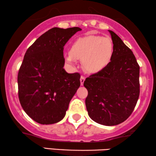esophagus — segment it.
I'll list each match as a JSON object with an SVG mask.
<instances>
[{
	"label": "esophagus",
	"mask_w": 156,
	"mask_h": 156,
	"mask_svg": "<svg viewBox=\"0 0 156 156\" xmlns=\"http://www.w3.org/2000/svg\"><path fill=\"white\" fill-rule=\"evenodd\" d=\"M85 77L84 76H81V77H80V82H81V85H83L84 84V82H85Z\"/></svg>",
	"instance_id": "1"
}]
</instances>
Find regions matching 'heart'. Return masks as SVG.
I'll list each match as a JSON object with an SVG mask.
<instances>
[{"mask_svg":"<svg viewBox=\"0 0 156 156\" xmlns=\"http://www.w3.org/2000/svg\"><path fill=\"white\" fill-rule=\"evenodd\" d=\"M114 50V44L110 38L89 35L73 42L65 59L71 65H74L76 59L82 60L84 69L94 74L109 65Z\"/></svg>","mask_w":156,"mask_h":156,"instance_id":"heart-1","label":"heart"}]
</instances>
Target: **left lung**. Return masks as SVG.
I'll return each instance as SVG.
<instances>
[{"mask_svg": "<svg viewBox=\"0 0 156 156\" xmlns=\"http://www.w3.org/2000/svg\"><path fill=\"white\" fill-rule=\"evenodd\" d=\"M114 55L103 70L86 78L85 99L90 118L104 126H116L133 112L140 96V66L132 51L115 33L109 30Z\"/></svg>", "mask_w": 156, "mask_h": 156, "instance_id": "left-lung-1", "label": "left lung"}]
</instances>
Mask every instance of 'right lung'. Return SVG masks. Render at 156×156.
Masks as SVG:
<instances>
[{"label": "right lung", "mask_w": 156, "mask_h": 156, "mask_svg": "<svg viewBox=\"0 0 156 156\" xmlns=\"http://www.w3.org/2000/svg\"><path fill=\"white\" fill-rule=\"evenodd\" d=\"M78 27H53L27 49L17 76L22 107L34 121L43 125L60 121L80 86V74L63 69V47Z\"/></svg>", "instance_id": "1"}]
</instances>
